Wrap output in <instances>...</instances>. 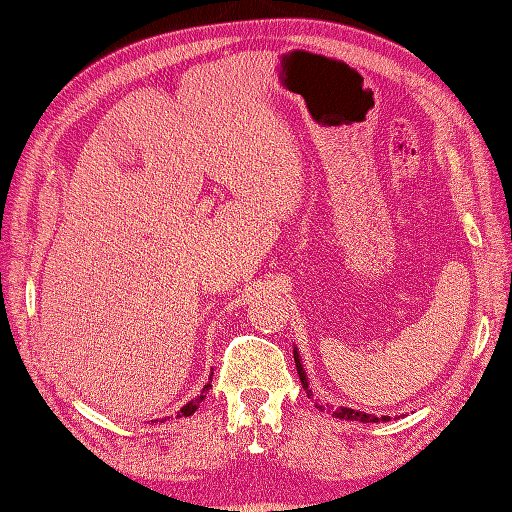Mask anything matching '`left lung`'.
<instances>
[{
	"label": "left lung",
	"mask_w": 512,
	"mask_h": 512,
	"mask_svg": "<svg viewBox=\"0 0 512 512\" xmlns=\"http://www.w3.org/2000/svg\"><path fill=\"white\" fill-rule=\"evenodd\" d=\"M292 354H294V363H297V371H299V378H301L303 389H305L307 397L312 399V389H309V380H307V374H305V369H303V365H301V356H299L297 346H294ZM314 404H316L318 410L331 412L335 418H344V421H361V423H380V421H382V423H389V421H391V416H374V414H367V412H361V410H352V408H346V406L333 408V406H329V404H322V401H318V399L314 401Z\"/></svg>",
	"instance_id": "obj_1"
}]
</instances>
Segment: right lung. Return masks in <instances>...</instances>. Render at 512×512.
Here are the masks:
<instances>
[{
  "label": "right lung",
  "mask_w": 512,
  "mask_h": 512,
  "mask_svg": "<svg viewBox=\"0 0 512 512\" xmlns=\"http://www.w3.org/2000/svg\"><path fill=\"white\" fill-rule=\"evenodd\" d=\"M213 376V374H211ZM209 386L211 384H205V389L203 391H200V395L198 397H194L192 401H188V404H185L179 412H177V418H181V416H192L196 410H198V406H200V401H203L205 397H207V391H209ZM166 421V418H162V421L160 423H164Z\"/></svg>",
  "instance_id": "1"
}]
</instances>
